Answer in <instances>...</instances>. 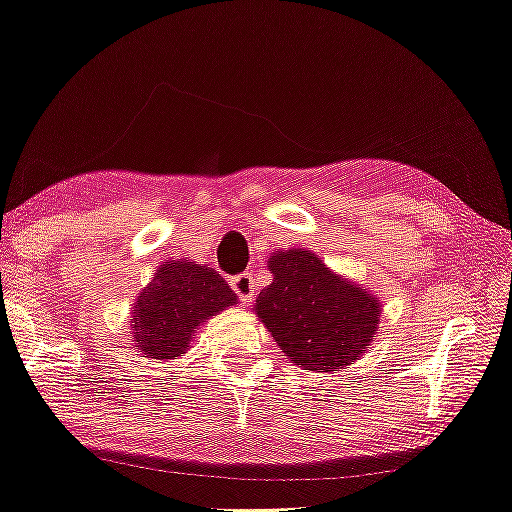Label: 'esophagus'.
I'll list each match as a JSON object with an SVG mask.
<instances>
[{
  "mask_svg": "<svg viewBox=\"0 0 512 512\" xmlns=\"http://www.w3.org/2000/svg\"><path fill=\"white\" fill-rule=\"evenodd\" d=\"M232 289L236 292L239 299L250 305L255 301V278L253 273H239V276L232 278Z\"/></svg>",
  "mask_w": 512,
  "mask_h": 512,
  "instance_id": "obj_1",
  "label": "esophagus"
}]
</instances>
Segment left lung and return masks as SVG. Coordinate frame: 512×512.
Instances as JSON below:
<instances>
[{
    "instance_id": "8db88e82",
    "label": "left lung",
    "mask_w": 512,
    "mask_h": 512,
    "mask_svg": "<svg viewBox=\"0 0 512 512\" xmlns=\"http://www.w3.org/2000/svg\"><path fill=\"white\" fill-rule=\"evenodd\" d=\"M266 266L273 282L259 292L255 315L282 354L322 375L361 361L379 331L377 296L308 248L276 250Z\"/></svg>"
}]
</instances>
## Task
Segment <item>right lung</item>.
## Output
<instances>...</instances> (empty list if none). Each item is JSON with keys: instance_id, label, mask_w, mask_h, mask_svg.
Instances as JSON below:
<instances>
[{"instance_id": "right-lung-1", "label": "right lung", "mask_w": 512, "mask_h": 512, "mask_svg": "<svg viewBox=\"0 0 512 512\" xmlns=\"http://www.w3.org/2000/svg\"><path fill=\"white\" fill-rule=\"evenodd\" d=\"M236 305L218 271L193 259H167L133 303V345L151 361H172L190 349L207 319Z\"/></svg>"}]
</instances>
